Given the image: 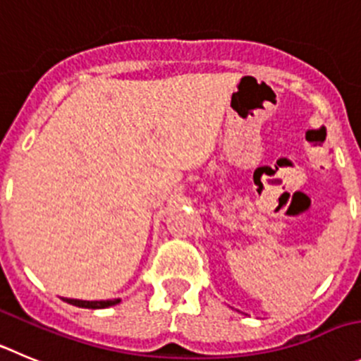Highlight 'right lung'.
<instances>
[{"mask_svg": "<svg viewBox=\"0 0 361 361\" xmlns=\"http://www.w3.org/2000/svg\"><path fill=\"white\" fill-rule=\"evenodd\" d=\"M63 301L69 302L73 306H78V308H90V310H99V308H109V306L117 305L121 299H110V301H82V299H67L63 298Z\"/></svg>", "mask_w": 361, "mask_h": 361, "instance_id": "right-lung-1", "label": "right lung"}]
</instances>
